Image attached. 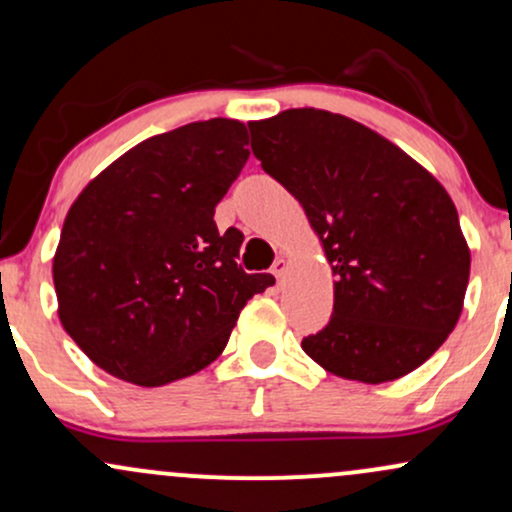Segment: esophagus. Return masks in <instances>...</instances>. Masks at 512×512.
Instances as JSON below:
<instances>
[{"instance_id": "esophagus-1", "label": "esophagus", "mask_w": 512, "mask_h": 512, "mask_svg": "<svg viewBox=\"0 0 512 512\" xmlns=\"http://www.w3.org/2000/svg\"><path fill=\"white\" fill-rule=\"evenodd\" d=\"M286 269H289V262H286V257H279V260L274 262V267H272V274L276 276V279H284V274H286Z\"/></svg>"}]
</instances>
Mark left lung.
<instances>
[{
	"mask_svg": "<svg viewBox=\"0 0 512 512\" xmlns=\"http://www.w3.org/2000/svg\"><path fill=\"white\" fill-rule=\"evenodd\" d=\"M248 127L252 154L298 199L334 274L332 320L303 339L305 354L368 385L419 368L455 330L472 264L445 187L330 110L291 108Z\"/></svg>",
	"mask_w": 512,
	"mask_h": 512,
	"instance_id": "obj_1",
	"label": "left lung"
}]
</instances>
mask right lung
<instances>
[{"label": "right lung", "instance_id": "obj_1", "mask_svg": "<svg viewBox=\"0 0 512 512\" xmlns=\"http://www.w3.org/2000/svg\"><path fill=\"white\" fill-rule=\"evenodd\" d=\"M248 142L238 120L190 122L129 149L69 207L52 257L57 315L105 373L139 387L195 375L274 284L238 267L243 233L214 223Z\"/></svg>", "mask_w": 512, "mask_h": 512}]
</instances>
